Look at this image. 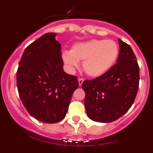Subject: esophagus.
Returning <instances> with one entry per match:
<instances>
[{
  "label": "esophagus",
  "mask_w": 153,
  "mask_h": 153,
  "mask_svg": "<svg viewBox=\"0 0 153 153\" xmlns=\"http://www.w3.org/2000/svg\"><path fill=\"white\" fill-rule=\"evenodd\" d=\"M83 81H84V79H83V78H79V79H78V83H79V86H82V84H83Z\"/></svg>",
  "instance_id": "1"
}]
</instances>
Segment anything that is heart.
Segmentation results:
<instances>
[{
  "label": "heart",
  "mask_w": 153,
  "mask_h": 153,
  "mask_svg": "<svg viewBox=\"0 0 153 153\" xmlns=\"http://www.w3.org/2000/svg\"><path fill=\"white\" fill-rule=\"evenodd\" d=\"M119 47L111 40H92L78 43L70 51H63L62 59L70 70L79 67L83 61V68L91 77H100L106 74L117 62Z\"/></svg>",
  "instance_id": "obj_1"
}]
</instances>
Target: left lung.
<instances>
[{"mask_svg": "<svg viewBox=\"0 0 153 153\" xmlns=\"http://www.w3.org/2000/svg\"><path fill=\"white\" fill-rule=\"evenodd\" d=\"M120 53L117 64L106 74L82 84L84 105L90 120L111 123L123 116L137 94L140 67L132 48L119 39Z\"/></svg>", "mask_w": 153, "mask_h": 153, "instance_id": "left-lung-1", "label": "left lung"}]
</instances>
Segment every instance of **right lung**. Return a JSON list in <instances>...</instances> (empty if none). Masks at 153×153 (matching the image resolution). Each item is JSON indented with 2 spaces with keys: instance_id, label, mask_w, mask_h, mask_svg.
I'll use <instances>...</instances> for the list:
<instances>
[{
  "instance_id": "right-lung-1",
  "label": "right lung",
  "mask_w": 153,
  "mask_h": 153,
  "mask_svg": "<svg viewBox=\"0 0 153 153\" xmlns=\"http://www.w3.org/2000/svg\"><path fill=\"white\" fill-rule=\"evenodd\" d=\"M56 33H47L27 47L17 72L19 96L28 113L46 123L66 117L71 97L79 83L63 70L61 44Z\"/></svg>"
}]
</instances>
